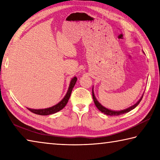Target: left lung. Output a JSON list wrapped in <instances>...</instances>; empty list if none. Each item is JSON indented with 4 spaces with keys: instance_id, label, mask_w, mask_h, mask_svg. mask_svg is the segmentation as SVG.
Returning <instances> with one entry per match:
<instances>
[{
    "instance_id": "left-lung-1",
    "label": "left lung",
    "mask_w": 160,
    "mask_h": 160,
    "mask_svg": "<svg viewBox=\"0 0 160 160\" xmlns=\"http://www.w3.org/2000/svg\"><path fill=\"white\" fill-rule=\"evenodd\" d=\"M143 94L142 95V97H140V99L136 103H135V104L132 105V106L128 108H127L126 109H123V110H121V111H113V110H111L107 109V108L104 107V106H102V105L100 104V103L97 101V98L95 97V95H94V90H93V88H92V97H93V100H94V104H95V106L97 107V109H98L100 112L104 113V114L106 115H109V116H118V115H121V114H123V113H128L130 111L132 110L133 109H135V107H136L139 104V103L141 101L142 99V97H143Z\"/></svg>"
}]
</instances>
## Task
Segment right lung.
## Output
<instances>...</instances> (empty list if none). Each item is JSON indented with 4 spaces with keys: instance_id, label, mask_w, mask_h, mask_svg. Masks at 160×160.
<instances>
[{
    "instance_id": "1",
    "label": "right lung",
    "mask_w": 160,
    "mask_h": 160,
    "mask_svg": "<svg viewBox=\"0 0 160 160\" xmlns=\"http://www.w3.org/2000/svg\"><path fill=\"white\" fill-rule=\"evenodd\" d=\"M77 80L78 79L76 77H73L72 78L70 82V85L68 87V89L66 94L65 95L63 99H62L61 102H59L58 104H56L53 107L46 108V109H30V108H28V109H29L32 113H36V114H38V115H42V116H47V115L53 114V113H55L56 112H59V111H61V109H63V108L66 107L68 102L70 94H71V92H72V88H74L75 83L77 82Z\"/></svg>"
}]
</instances>
